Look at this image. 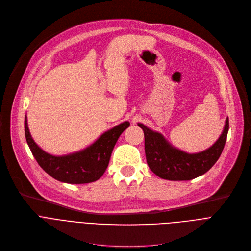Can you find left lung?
I'll return each mask as SVG.
<instances>
[{"label": "left lung", "mask_w": 251, "mask_h": 251, "mask_svg": "<svg viewBox=\"0 0 251 251\" xmlns=\"http://www.w3.org/2000/svg\"><path fill=\"white\" fill-rule=\"evenodd\" d=\"M138 126L144 133V150L150 169L162 179L184 181L203 175L219 160L228 135L229 118L226 119L219 139L209 149L197 153L178 150L161 133L141 123H138Z\"/></svg>", "instance_id": "1"}]
</instances>
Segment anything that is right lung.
Segmentation results:
<instances>
[{"mask_svg": "<svg viewBox=\"0 0 251 251\" xmlns=\"http://www.w3.org/2000/svg\"><path fill=\"white\" fill-rule=\"evenodd\" d=\"M128 121L105 131L86 149L65 155H52L46 152L34 142L25 116L24 130L28 147L38 165L54 179L69 184H84L99 180L108 168L115 144L128 128Z\"/></svg>", "mask_w": 251, "mask_h": 251, "instance_id": "1", "label": "right lung"}]
</instances>
